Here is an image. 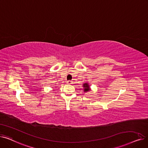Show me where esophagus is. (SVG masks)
<instances>
[{
    "mask_svg": "<svg viewBox=\"0 0 148 148\" xmlns=\"http://www.w3.org/2000/svg\"><path fill=\"white\" fill-rule=\"evenodd\" d=\"M67 84H72L73 83V82L71 80H68L66 82Z\"/></svg>",
    "mask_w": 148,
    "mask_h": 148,
    "instance_id": "esophagus-1",
    "label": "esophagus"
}]
</instances>
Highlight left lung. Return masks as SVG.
I'll return each instance as SVG.
<instances>
[{"label": "left lung", "instance_id": "left-lung-1", "mask_svg": "<svg viewBox=\"0 0 148 148\" xmlns=\"http://www.w3.org/2000/svg\"><path fill=\"white\" fill-rule=\"evenodd\" d=\"M83 88H84V92H88V91L90 90L89 85L88 83L83 84Z\"/></svg>", "mask_w": 148, "mask_h": 148}]
</instances>
